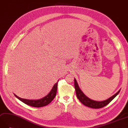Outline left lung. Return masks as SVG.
Masks as SVG:
<instances>
[{
    "label": "left lung",
    "mask_w": 128,
    "mask_h": 128,
    "mask_svg": "<svg viewBox=\"0 0 128 128\" xmlns=\"http://www.w3.org/2000/svg\"><path fill=\"white\" fill-rule=\"evenodd\" d=\"M74 85H75V88L76 90V94L77 97L78 99V100L81 102L84 105L89 107V108H102L103 107L105 106L110 102L111 101L114 99V98L116 96L118 93H120V90H119L117 93H116L114 96H112L108 99H107L104 101H102V102H96V101H94L93 100L90 99V98L86 96L84 93L81 91L79 88V86L77 83L76 80L74 79Z\"/></svg>",
    "instance_id": "left-lung-1"
}]
</instances>
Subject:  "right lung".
<instances>
[{
	"instance_id": "right-lung-1",
	"label": "right lung",
	"mask_w": 128,
	"mask_h": 128,
	"mask_svg": "<svg viewBox=\"0 0 128 128\" xmlns=\"http://www.w3.org/2000/svg\"><path fill=\"white\" fill-rule=\"evenodd\" d=\"M57 86H58V82L53 86V87L52 89V90L46 96L42 98V99L38 100H28L25 99H22L18 96H17L16 95H14L15 96L18 98L21 101L26 104L29 106H31L35 108H41L44 106H46L52 102L54 99V97L56 96V93H57Z\"/></svg>"
}]
</instances>
